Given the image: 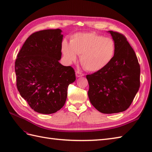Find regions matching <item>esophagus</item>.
I'll use <instances>...</instances> for the list:
<instances>
[{
    "instance_id": "obj_1",
    "label": "esophagus",
    "mask_w": 152,
    "mask_h": 152,
    "mask_svg": "<svg viewBox=\"0 0 152 152\" xmlns=\"http://www.w3.org/2000/svg\"><path fill=\"white\" fill-rule=\"evenodd\" d=\"M76 77H78V78H79V77L83 76H84V74H83L82 72H80V71H76Z\"/></svg>"
}]
</instances>
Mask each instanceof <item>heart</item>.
<instances>
[{
  "mask_svg": "<svg viewBox=\"0 0 152 152\" xmlns=\"http://www.w3.org/2000/svg\"><path fill=\"white\" fill-rule=\"evenodd\" d=\"M115 51L112 38L94 33L76 34L71 38L70 44L66 40L62 44V52L68 62L75 61L79 55L82 66L89 72H97L105 68L112 60Z\"/></svg>",
  "mask_w": 152,
  "mask_h": 152,
  "instance_id": "b5f03b06",
  "label": "heart"
}]
</instances>
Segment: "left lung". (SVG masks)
Masks as SVG:
<instances>
[{
    "label": "left lung",
    "instance_id": "1",
    "mask_svg": "<svg viewBox=\"0 0 152 152\" xmlns=\"http://www.w3.org/2000/svg\"><path fill=\"white\" fill-rule=\"evenodd\" d=\"M115 44L114 56L102 70L86 76L92 105L103 114L126 110L140 88V68L124 35L108 31Z\"/></svg>",
    "mask_w": 152,
    "mask_h": 152
}]
</instances>
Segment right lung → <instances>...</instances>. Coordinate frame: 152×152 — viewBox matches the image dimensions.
I'll return each instance as SVG.
<instances>
[{"mask_svg":"<svg viewBox=\"0 0 152 152\" xmlns=\"http://www.w3.org/2000/svg\"><path fill=\"white\" fill-rule=\"evenodd\" d=\"M61 33L57 28L32 34L15 60L18 91L30 107L40 114L59 110L66 102L68 86L76 80L73 68L59 62L62 54Z\"/></svg>","mask_w":152,"mask_h":152,"instance_id":"add662e5","label":"right lung"}]
</instances>
